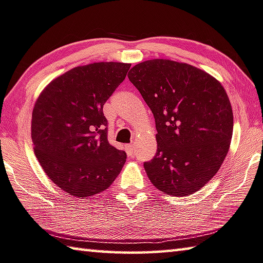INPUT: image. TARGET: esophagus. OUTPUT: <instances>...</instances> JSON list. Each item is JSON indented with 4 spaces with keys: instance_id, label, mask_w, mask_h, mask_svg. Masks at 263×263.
I'll list each match as a JSON object with an SVG mask.
<instances>
[{
    "instance_id": "obj_1",
    "label": "esophagus",
    "mask_w": 263,
    "mask_h": 263,
    "mask_svg": "<svg viewBox=\"0 0 263 263\" xmlns=\"http://www.w3.org/2000/svg\"><path fill=\"white\" fill-rule=\"evenodd\" d=\"M133 151H135V145L130 144V145L126 146V152H127V154L130 155V156L133 154Z\"/></svg>"
}]
</instances>
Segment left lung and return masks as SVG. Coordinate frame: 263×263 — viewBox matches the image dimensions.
Wrapping results in <instances>:
<instances>
[{
	"instance_id": "1",
	"label": "left lung",
	"mask_w": 263,
	"mask_h": 263,
	"mask_svg": "<svg viewBox=\"0 0 263 263\" xmlns=\"http://www.w3.org/2000/svg\"><path fill=\"white\" fill-rule=\"evenodd\" d=\"M155 118L157 151L144 168L152 184L173 197L202 189L231 144L233 114L221 83L187 63L155 59L128 71Z\"/></svg>"
}]
</instances>
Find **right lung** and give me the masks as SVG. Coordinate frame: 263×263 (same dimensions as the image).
I'll return each instance as SVG.
<instances>
[{
	"label": "right lung",
	"instance_id": "1",
	"mask_svg": "<svg viewBox=\"0 0 263 263\" xmlns=\"http://www.w3.org/2000/svg\"><path fill=\"white\" fill-rule=\"evenodd\" d=\"M130 63L76 66L46 86L32 111L37 161L51 181L78 198L103 192L121 173L124 151L108 142L103 104L126 77Z\"/></svg>",
	"mask_w": 263,
	"mask_h": 263
}]
</instances>
